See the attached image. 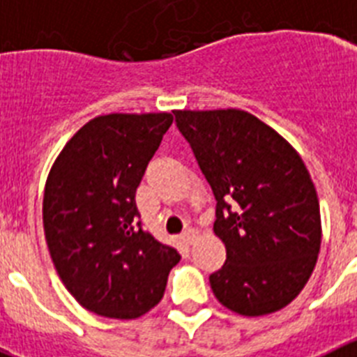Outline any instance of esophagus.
Segmentation results:
<instances>
[{"label": "esophagus", "instance_id": "obj_1", "mask_svg": "<svg viewBox=\"0 0 357 357\" xmlns=\"http://www.w3.org/2000/svg\"><path fill=\"white\" fill-rule=\"evenodd\" d=\"M197 238H198V230L195 229H185L184 232H182V241H184L185 245H191Z\"/></svg>", "mask_w": 357, "mask_h": 357}]
</instances>
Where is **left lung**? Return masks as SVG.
Masks as SVG:
<instances>
[{"mask_svg": "<svg viewBox=\"0 0 357 357\" xmlns=\"http://www.w3.org/2000/svg\"><path fill=\"white\" fill-rule=\"evenodd\" d=\"M216 198L227 261L209 277L220 304L264 317L291 304L318 259V195L298 151L241 109L173 110Z\"/></svg>", "mask_w": 357, "mask_h": 357, "instance_id": "obj_1", "label": "left lung"}]
</instances>
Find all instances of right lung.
Returning <instances> with one entry per match:
<instances>
[{"label": "right lung", "mask_w": 357, "mask_h": 357, "mask_svg": "<svg viewBox=\"0 0 357 357\" xmlns=\"http://www.w3.org/2000/svg\"><path fill=\"white\" fill-rule=\"evenodd\" d=\"M173 123L169 112H112L87 121L56 155L44 185V236L82 307L134 320L160 302L181 254L135 227V189Z\"/></svg>", "instance_id": "add662e5"}]
</instances>
